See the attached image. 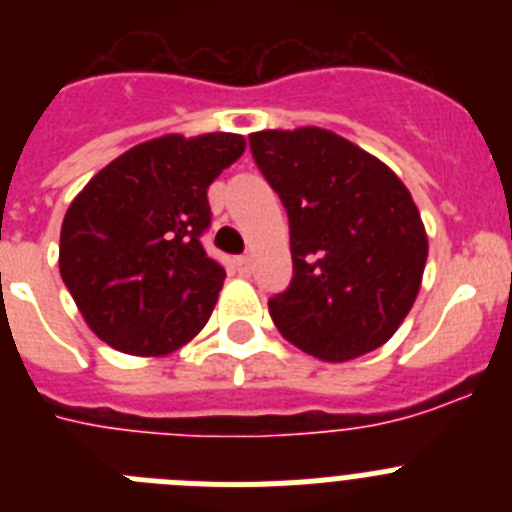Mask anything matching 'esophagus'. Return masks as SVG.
<instances>
[{"mask_svg":"<svg viewBox=\"0 0 512 512\" xmlns=\"http://www.w3.org/2000/svg\"><path fill=\"white\" fill-rule=\"evenodd\" d=\"M235 269H238L241 277H248V274H251V259H248V256H238V259H235Z\"/></svg>","mask_w":512,"mask_h":512,"instance_id":"obj_1","label":"esophagus"}]
</instances>
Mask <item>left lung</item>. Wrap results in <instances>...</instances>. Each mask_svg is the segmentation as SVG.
<instances>
[{
    "instance_id": "8db88e82",
    "label": "left lung",
    "mask_w": 512,
    "mask_h": 512,
    "mask_svg": "<svg viewBox=\"0 0 512 512\" xmlns=\"http://www.w3.org/2000/svg\"><path fill=\"white\" fill-rule=\"evenodd\" d=\"M289 215L295 277L269 302L279 333L320 361H351L395 336L423 282L428 235L390 166L333 130L251 133Z\"/></svg>"
}]
</instances>
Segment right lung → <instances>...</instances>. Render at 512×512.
<instances>
[{"instance_id": "obj_1", "label": "right lung", "mask_w": 512, "mask_h": 512, "mask_svg": "<svg viewBox=\"0 0 512 512\" xmlns=\"http://www.w3.org/2000/svg\"><path fill=\"white\" fill-rule=\"evenodd\" d=\"M246 151L238 133L138 143L74 197L58 269L81 318L130 356H169L215 310L225 271L205 253L207 187Z\"/></svg>"}]
</instances>
